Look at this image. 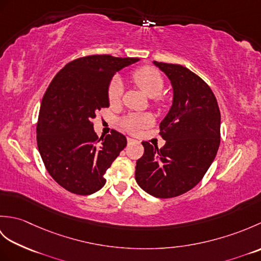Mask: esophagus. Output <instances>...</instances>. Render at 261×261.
<instances>
[{
	"mask_svg": "<svg viewBox=\"0 0 261 261\" xmlns=\"http://www.w3.org/2000/svg\"><path fill=\"white\" fill-rule=\"evenodd\" d=\"M126 140H127V143H132V142H135V141H136L135 139H132V138H127Z\"/></svg>",
	"mask_w": 261,
	"mask_h": 261,
	"instance_id": "34e87169",
	"label": "esophagus"
}]
</instances>
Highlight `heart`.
<instances>
[{"instance_id": "1", "label": "heart", "mask_w": 261, "mask_h": 261, "mask_svg": "<svg viewBox=\"0 0 261 261\" xmlns=\"http://www.w3.org/2000/svg\"><path fill=\"white\" fill-rule=\"evenodd\" d=\"M132 79L136 84L150 97H156L162 93L164 88V79L159 70L151 66H142L137 68L132 73ZM122 94H123V82L120 77L115 76L110 82L108 87V97L111 104H118L121 101ZM156 102L160 101L156 97ZM154 119L151 114L141 113V114H130L122 119L121 123L125 130L131 134H137L143 127H148L153 124Z\"/></svg>"}]
</instances>
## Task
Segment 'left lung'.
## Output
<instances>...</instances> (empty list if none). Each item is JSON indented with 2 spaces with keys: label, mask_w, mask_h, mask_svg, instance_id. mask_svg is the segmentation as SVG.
Instances as JSON below:
<instances>
[{
  "label": "left lung",
  "mask_w": 261,
  "mask_h": 261,
  "mask_svg": "<svg viewBox=\"0 0 261 261\" xmlns=\"http://www.w3.org/2000/svg\"><path fill=\"white\" fill-rule=\"evenodd\" d=\"M167 75L174 90L173 105L159 127L163 148L142 142L136 180L158 198L179 196L195 187L214 160L220 146L218 101L201 77L184 66L153 62Z\"/></svg>",
  "instance_id": "1"
}]
</instances>
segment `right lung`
<instances>
[{"mask_svg":"<svg viewBox=\"0 0 261 261\" xmlns=\"http://www.w3.org/2000/svg\"><path fill=\"white\" fill-rule=\"evenodd\" d=\"M111 55L77 58L60 69L42 97L37 124L38 149L49 175L77 195L104 186V174L126 146L112 130L98 138L96 112L109 108L108 87L116 71L138 62Z\"/></svg>","mask_w":261,"mask_h":261,"instance_id":"add662e5","label":"right lung"}]
</instances>
